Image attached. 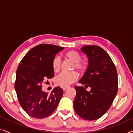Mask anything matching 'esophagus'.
<instances>
[{
  "label": "esophagus",
  "mask_w": 133,
  "mask_h": 133,
  "mask_svg": "<svg viewBox=\"0 0 133 133\" xmlns=\"http://www.w3.org/2000/svg\"><path fill=\"white\" fill-rule=\"evenodd\" d=\"M69 88V87H63V91H65L66 90V89H68Z\"/></svg>",
  "instance_id": "1"
}]
</instances>
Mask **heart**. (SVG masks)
<instances>
[{"label": "heart", "mask_w": 133, "mask_h": 133, "mask_svg": "<svg viewBox=\"0 0 133 133\" xmlns=\"http://www.w3.org/2000/svg\"><path fill=\"white\" fill-rule=\"evenodd\" d=\"M65 56L69 60L74 63L75 68L77 69L80 72H84L87 70L86 65L83 63H81L82 57L80 54L75 51H70L65 54ZM61 58L56 56L52 60V66L53 70L55 72H58L61 68ZM77 73L75 71L72 72H63L59 74L56 79V82L59 86L64 87H67L71 84L77 79Z\"/></svg>", "instance_id": "obj_1"}]
</instances>
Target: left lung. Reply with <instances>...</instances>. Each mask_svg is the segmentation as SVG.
Segmentation results:
<instances>
[{
	"label": "left lung",
	"mask_w": 133,
	"mask_h": 133,
	"mask_svg": "<svg viewBox=\"0 0 133 133\" xmlns=\"http://www.w3.org/2000/svg\"><path fill=\"white\" fill-rule=\"evenodd\" d=\"M81 51L86 54L88 64L79 83L90 87L87 91L83 87H74L76 91L73 105L80 117L88 121L101 117L110 108L118 90L117 70L108 54L96 45L83 46Z\"/></svg>",
	"instance_id": "obj_1"
}]
</instances>
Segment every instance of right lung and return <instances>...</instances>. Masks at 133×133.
<instances>
[{"label":"right lung","instance_id":"obj_1","mask_svg":"<svg viewBox=\"0 0 133 133\" xmlns=\"http://www.w3.org/2000/svg\"><path fill=\"white\" fill-rule=\"evenodd\" d=\"M63 49L51 44L37 45L25 54L17 67L15 90L21 107L31 117H48L62 97L63 91L59 87L48 94L43 91L41 84L44 79L54 77L52 60Z\"/></svg>","mask_w":133,"mask_h":133}]
</instances>
